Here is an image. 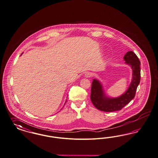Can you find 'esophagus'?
<instances>
[{
	"label": "esophagus",
	"mask_w": 158,
	"mask_h": 158,
	"mask_svg": "<svg viewBox=\"0 0 158 158\" xmlns=\"http://www.w3.org/2000/svg\"><path fill=\"white\" fill-rule=\"evenodd\" d=\"M92 72H86L85 74V76L86 77H92Z\"/></svg>",
	"instance_id": "esophagus-1"
}]
</instances>
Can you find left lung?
Masks as SVG:
<instances>
[{"label":"left lung","mask_w":158,"mask_h":158,"mask_svg":"<svg viewBox=\"0 0 158 158\" xmlns=\"http://www.w3.org/2000/svg\"><path fill=\"white\" fill-rule=\"evenodd\" d=\"M125 64L132 70V80L128 89L118 98H110L104 93L103 87L98 80H93L90 99L96 109L105 112H112L123 109L134 98L136 89L141 79V62L136 54L132 51L124 56Z\"/></svg>","instance_id":"left-lung-1"}]
</instances>
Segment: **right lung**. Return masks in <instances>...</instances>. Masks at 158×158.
I'll return each instance as SVG.
<instances>
[{"instance_id":"1","label":"right lung","mask_w":158,"mask_h":158,"mask_svg":"<svg viewBox=\"0 0 158 158\" xmlns=\"http://www.w3.org/2000/svg\"><path fill=\"white\" fill-rule=\"evenodd\" d=\"M22 54H23V53H22ZM65 103H66V102H65Z\"/></svg>"}]
</instances>
